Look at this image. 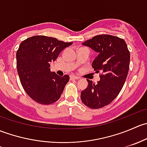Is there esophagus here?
<instances>
[{
  "label": "esophagus",
  "instance_id": "esophagus-1",
  "mask_svg": "<svg viewBox=\"0 0 147 147\" xmlns=\"http://www.w3.org/2000/svg\"><path fill=\"white\" fill-rule=\"evenodd\" d=\"M80 78L75 76V75H70V80H79Z\"/></svg>",
  "mask_w": 147,
  "mask_h": 147
}]
</instances>
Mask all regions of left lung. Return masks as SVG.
<instances>
[{
    "label": "left lung",
    "instance_id": "left-lung-1",
    "mask_svg": "<svg viewBox=\"0 0 147 147\" xmlns=\"http://www.w3.org/2000/svg\"><path fill=\"white\" fill-rule=\"evenodd\" d=\"M82 45L98 53L92 66L101 75L97 84L87 80L88 86L81 92V100L91 109H100L110 104L121 91L129 69L130 53L124 40L110 35H96Z\"/></svg>",
    "mask_w": 147,
    "mask_h": 147
}]
</instances>
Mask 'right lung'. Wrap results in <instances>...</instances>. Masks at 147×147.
Here are the masks:
<instances>
[{
    "label": "right lung",
    "mask_w": 147,
    "mask_h": 147,
    "mask_svg": "<svg viewBox=\"0 0 147 147\" xmlns=\"http://www.w3.org/2000/svg\"><path fill=\"white\" fill-rule=\"evenodd\" d=\"M72 44L45 35L30 37L20 43L16 53L18 73L23 89L34 101L50 105L60 99L69 77L51 72L50 63Z\"/></svg>",
    "instance_id": "1"
}]
</instances>
